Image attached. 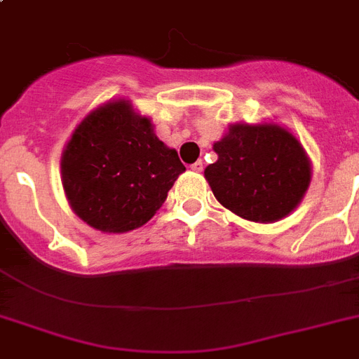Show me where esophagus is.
Instances as JSON below:
<instances>
[{"instance_id": "esophagus-1", "label": "esophagus", "mask_w": 359, "mask_h": 359, "mask_svg": "<svg viewBox=\"0 0 359 359\" xmlns=\"http://www.w3.org/2000/svg\"><path fill=\"white\" fill-rule=\"evenodd\" d=\"M190 168H191V171H196V173H201V171H203V162H201V160H197L196 163H191Z\"/></svg>"}]
</instances>
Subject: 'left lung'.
I'll return each mask as SVG.
<instances>
[{"instance_id": "obj_1", "label": "left lung", "mask_w": 359, "mask_h": 359, "mask_svg": "<svg viewBox=\"0 0 359 359\" xmlns=\"http://www.w3.org/2000/svg\"><path fill=\"white\" fill-rule=\"evenodd\" d=\"M214 152L218 160L205 169L214 197L250 222L272 224L289 216L311 182L304 147L279 124H231Z\"/></svg>"}]
</instances>
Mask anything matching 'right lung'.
I'll return each mask as SVG.
<instances>
[{
	"label": "right lung",
	"mask_w": 359,
	"mask_h": 359,
	"mask_svg": "<svg viewBox=\"0 0 359 359\" xmlns=\"http://www.w3.org/2000/svg\"><path fill=\"white\" fill-rule=\"evenodd\" d=\"M186 168L158 140L151 119L128 100L97 108L76 126L61 156V182L70 207L102 233L145 225Z\"/></svg>",
	"instance_id": "1"
}]
</instances>
